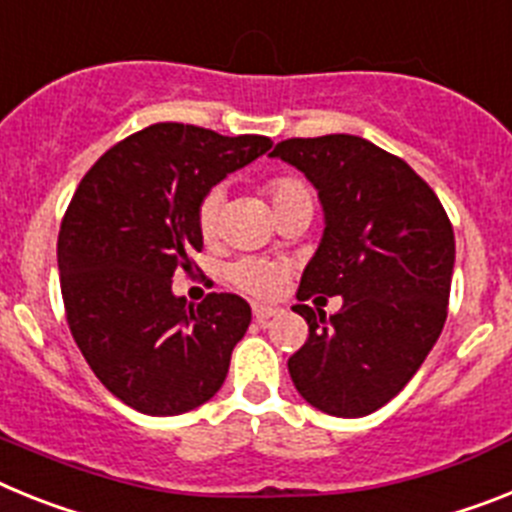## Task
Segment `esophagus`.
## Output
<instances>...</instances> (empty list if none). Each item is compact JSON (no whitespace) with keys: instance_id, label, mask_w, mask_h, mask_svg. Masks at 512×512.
Segmentation results:
<instances>
[{"instance_id":"obj_1","label":"esophagus","mask_w":512,"mask_h":512,"mask_svg":"<svg viewBox=\"0 0 512 512\" xmlns=\"http://www.w3.org/2000/svg\"><path fill=\"white\" fill-rule=\"evenodd\" d=\"M252 314H255L257 322H265V319L275 317V314H278V309H275V306H268V304H252Z\"/></svg>"}]
</instances>
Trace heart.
Masks as SVG:
<instances>
[{"mask_svg": "<svg viewBox=\"0 0 512 512\" xmlns=\"http://www.w3.org/2000/svg\"><path fill=\"white\" fill-rule=\"evenodd\" d=\"M262 193L268 195L275 216L283 219L286 213L293 211H311L314 213V190L309 182L299 175H273L262 182ZM221 188H211L203 193L195 208V226L201 239L216 237L219 229V208H221ZM288 278V265L283 260H270V257H242L231 262L226 268V281L237 286L239 291L250 293L255 299H268L281 291Z\"/></svg>", "mask_w": 512, "mask_h": 512, "instance_id": "1", "label": "heart"}]
</instances>
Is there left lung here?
<instances>
[{
  "instance_id": "left-lung-1",
  "label": "left lung",
  "mask_w": 512,
  "mask_h": 512,
  "mask_svg": "<svg viewBox=\"0 0 512 512\" xmlns=\"http://www.w3.org/2000/svg\"><path fill=\"white\" fill-rule=\"evenodd\" d=\"M273 157L309 177L327 224L296 291L309 337L288 373L311 407L371 415L415 376L446 324L451 219L410 164L361 136L286 139ZM319 292L342 295L343 309L311 310L305 301Z\"/></svg>"
}]
</instances>
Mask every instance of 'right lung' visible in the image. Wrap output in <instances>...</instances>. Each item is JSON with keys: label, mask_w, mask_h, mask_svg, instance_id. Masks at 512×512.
<instances>
[{"label": "right lung", "mask_w": 512, "mask_h": 512, "mask_svg": "<svg viewBox=\"0 0 512 512\" xmlns=\"http://www.w3.org/2000/svg\"><path fill=\"white\" fill-rule=\"evenodd\" d=\"M268 136H221L154 123L92 164L59 231L66 322L102 386L144 415H182L216 394L250 327L242 296L188 306L172 275L198 268L195 208L229 172L270 149Z\"/></svg>", "instance_id": "add662e5"}]
</instances>
